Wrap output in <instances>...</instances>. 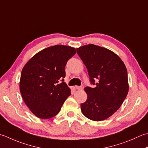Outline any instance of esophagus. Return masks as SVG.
I'll return each instance as SVG.
<instances>
[{"label":"esophagus","mask_w":148,"mask_h":148,"mask_svg":"<svg viewBox=\"0 0 148 148\" xmlns=\"http://www.w3.org/2000/svg\"><path fill=\"white\" fill-rule=\"evenodd\" d=\"M75 88L77 90H82L84 89V86H75Z\"/></svg>","instance_id":"34e87169"}]
</instances>
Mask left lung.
Wrapping results in <instances>:
<instances>
[{"label": "left lung", "mask_w": 148, "mask_h": 148, "mask_svg": "<svg viewBox=\"0 0 148 148\" xmlns=\"http://www.w3.org/2000/svg\"><path fill=\"white\" fill-rule=\"evenodd\" d=\"M95 87L84 88L87 95L81 110L87 118L100 121L119 109L128 92L126 68L112 51L93 44L77 49ZM95 80H97L96 82Z\"/></svg>", "instance_id": "1"}]
</instances>
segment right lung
<instances>
[{
    "label": "right lung",
    "instance_id": "obj_1",
    "mask_svg": "<svg viewBox=\"0 0 148 148\" xmlns=\"http://www.w3.org/2000/svg\"><path fill=\"white\" fill-rule=\"evenodd\" d=\"M76 53L75 48L55 45L33 56L22 69L20 90L32 113L47 119L56 116L71 90L64 82L67 61ZM62 82L58 84L59 79Z\"/></svg>",
    "mask_w": 148,
    "mask_h": 148
}]
</instances>
